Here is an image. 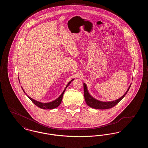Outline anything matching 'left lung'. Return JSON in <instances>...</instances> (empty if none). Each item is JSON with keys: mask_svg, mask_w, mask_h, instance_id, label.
Listing matches in <instances>:
<instances>
[{"mask_svg": "<svg viewBox=\"0 0 148 148\" xmlns=\"http://www.w3.org/2000/svg\"><path fill=\"white\" fill-rule=\"evenodd\" d=\"M83 85H84V98L85 102L87 104V105L91 108L96 109H110L113 108L114 106H116L120 100H121V99L126 95L127 92L129 91V89H130L131 84L130 85V86H129L127 92H125V93L121 97L115 100L110 101H101L93 98L88 92L86 85L84 83Z\"/></svg>", "mask_w": 148, "mask_h": 148, "instance_id": "obj_1", "label": "left lung"}]
</instances>
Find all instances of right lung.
Instances as JSON below:
<instances>
[{
  "label": "right lung",
  "instance_id": "1",
  "mask_svg": "<svg viewBox=\"0 0 148 148\" xmlns=\"http://www.w3.org/2000/svg\"><path fill=\"white\" fill-rule=\"evenodd\" d=\"M74 79H72L71 81H70L68 83V84L66 85V86L65 88L64 89L63 92L61 94V95L58 98L56 99L55 100H53V101H50V102H49V103H42V102H40V101L35 100L34 99H33L30 98V97H29L28 95H27V94L25 93V92L24 90V89H23L22 87H21V88H22L23 92H24V93L26 94V95L31 100V101L35 104V106L39 107L40 108L42 109H53L54 108H56V107H58V106L61 104V102H62V99H63L64 92L65 91L66 89L67 88V87L69 86V85L71 84V83L72 82V81L74 80Z\"/></svg>",
  "mask_w": 148,
  "mask_h": 148
}]
</instances>
